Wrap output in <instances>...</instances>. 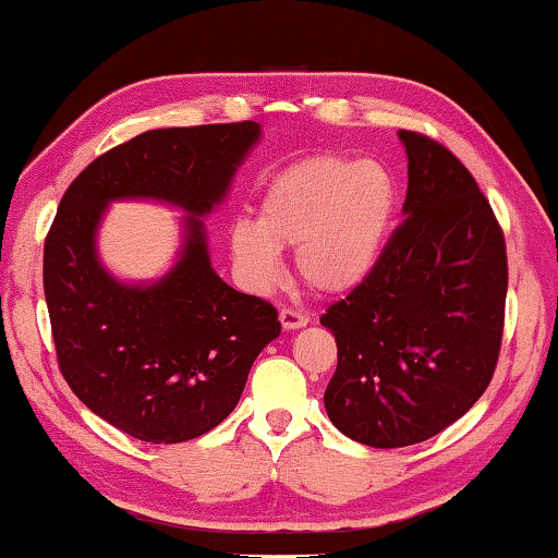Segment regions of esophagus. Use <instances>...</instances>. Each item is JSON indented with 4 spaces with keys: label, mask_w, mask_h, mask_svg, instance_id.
<instances>
[{
    "label": "esophagus",
    "mask_w": 558,
    "mask_h": 558,
    "mask_svg": "<svg viewBox=\"0 0 558 558\" xmlns=\"http://www.w3.org/2000/svg\"><path fill=\"white\" fill-rule=\"evenodd\" d=\"M280 324H282V329H286V331H295V329L307 327L310 317H307V314H302V312H295V310H282L280 312Z\"/></svg>",
    "instance_id": "1"
}]
</instances>
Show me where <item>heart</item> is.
I'll return each instance as SVG.
<instances>
[{
  "instance_id": "obj_1",
  "label": "heart",
  "mask_w": 558,
  "mask_h": 558,
  "mask_svg": "<svg viewBox=\"0 0 558 558\" xmlns=\"http://www.w3.org/2000/svg\"><path fill=\"white\" fill-rule=\"evenodd\" d=\"M398 205V180L376 160L305 158L268 182L258 221L231 227V258L251 288L266 290L280 278V248H298L312 290L349 295L378 270Z\"/></svg>"
}]
</instances>
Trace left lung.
Wrapping results in <instances>:
<instances>
[{
	"instance_id": "8db88e82",
	"label": "left lung",
	"mask_w": 558,
	"mask_h": 558,
	"mask_svg": "<svg viewBox=\"0 0 558 558\" xmlns=\"http://www.w3.org/2000/svg\"><path fill=\"white\" fill-rule=\"evenodd\" d=\"M398 136L404 221L368 282L319 319L339 349L324 408L376 449L420 444L473 408L498 363L508 295L502 231L473 175L437 141Z\"/></svg>"
}]
</instances>
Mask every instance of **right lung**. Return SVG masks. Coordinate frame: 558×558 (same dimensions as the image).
Listing matches in <instances>:
<instances>
[{"mask_svg": "<svg viewBox=\"0 0 558 558\" xmlns=\"http://www.w3.org/2000/svg\"><path fill=\"white\" fill-rule=\"evenodd\" d=\"M258 121L154 129L93 160L60 199L46 236L44 290L60 371L97 417L129 437L180 444L227 420L278 312L211 268L205 219L260 144ZM114 201L182 210L174 266L124 281L98 258Z\"/></svg>", "mask_w": 558, "mask_h": 558, "instance_id": "1", "label": "right lung"}]
</instances>
